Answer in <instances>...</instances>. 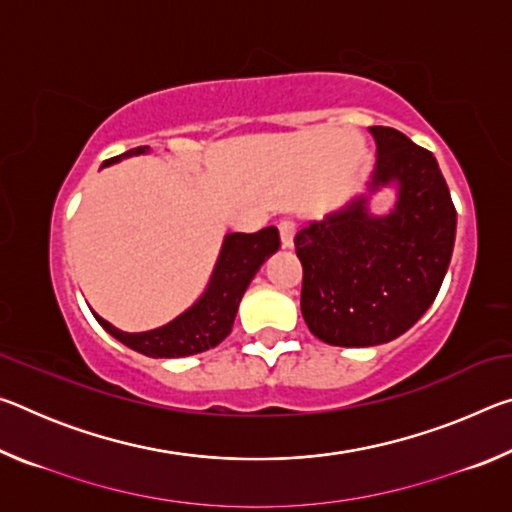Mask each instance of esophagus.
Segmentation results:
<instances>
[{"mask_svg": "<svg viewBox=\"0 0 512 512\" xmlns=\"http://www.w3.org/2000/svg\"><path fill=\"white\" fill-rule=\"evenodd\" d=\"M277 230H280L282 246H284V248H291V246H293V235H296V221L282 219L280 223H277Z\"/></svg>", "mask_w": 512, "mask_h": 512, "instance_id": "34e87169", "label": "esophagus"}]
</instances>
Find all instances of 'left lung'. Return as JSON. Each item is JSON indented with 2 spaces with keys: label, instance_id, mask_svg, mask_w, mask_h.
<instances>
[{
  "label": "left lung",
  "instance_id": "8db88e82",
  "mask_svg": "<svg viewBox=\"0 0 512 512\" xmlns=\"http://www.w3.org/2000/svg\"><path fill=\"white\" fill-rule=\"evenodd\" d=\"M377 164L368 194L300 228V309L311 334L341 348L402 336L436 300L456 239V207L431 151L388 126H370ZM395 184L388 215L369 194Z\"/></svg>",
  "mask_w": 512,
  "mask_h": 512
}]
</instances>
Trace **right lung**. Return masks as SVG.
<instances>
[{
  "instance_id": "obj_1",
  "label": "right lung",
  "mask_w": 512,
  "mask_h": 512,
  "mask_svg": "<svg viewBox=\"0 0 512 512\" xmlns=\"http://www.w3.org/2000/svg\"><path fill=\"white\" fill-rule=\"evenodd\" d=\"M144 153H149V146H137V149L106 160L103 167ZM277 248H280V232L275 225L253 232V235H246V232L225 235L210 284H207L203 296L183 314L173 318L171 323L149 329V332H121L99 314H94V311L92 314L108 334L131 350L146 354V357L178 359L205 352L216 348L232 332L239 302L244 298L250 280L259 271V266L266 262V257H271Z\"/></svg>"
}]
</instances>
